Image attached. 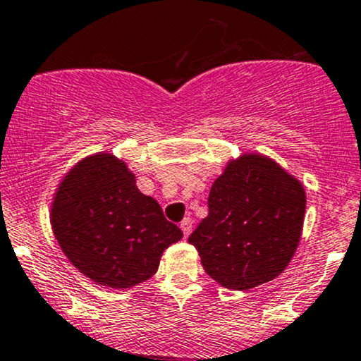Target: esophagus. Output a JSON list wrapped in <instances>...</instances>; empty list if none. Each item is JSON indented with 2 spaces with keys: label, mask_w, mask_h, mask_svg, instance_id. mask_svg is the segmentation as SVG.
Instances as JSON below:
<instances>
[{
  "label": "esophagus",
  "mask_w": 361,
  "mask_h": 361,
  "mask_svg": "<svg viewBox=\"0 0 361 361\" xmlns=\"http://www.w3.org/2000/svg\"><path fill=\"white\" fill-rule=\"evenodd\" d=\"M180 228H181V231H183L185 237H188V235H190V231H192V219L185 218L183 221L180 223Z\"/></svg>",
  "instance_id": "obj_1"
}]
</instances>
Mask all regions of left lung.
I'll return each mask as SVG.
<instances>
[{
	"instance_id": "1",
	"label": "left lung",
	"mask_w": 361,
	"mask_h": 361,
	"mask_svg": "<svg viewBox=\"0 0 361 361\" xmlns=\"http://www.w3.org/2000/svg\"><path fill=\"white\" fill-rule=\"evenodd\" d=\"M209 214L188 237L219 286L249 290L276 279L302 233L306 192L276 161L244 152L212 183Z\"/></svg>"
}]
</instances>
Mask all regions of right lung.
<instances>
[{
    "label": "right lung",
    "instance_id": "add662e5",
    "mask_svg": "<svg viewBox=\"0 0 361 361\" xmlns=\"http://www.w3.org/2000/svg\"><path fill=\"white\" fill-rule=\"evenodd\" d=\"M51 230L67 259L94 283L130 289L154 276L161 256L183 231L155 199L143 195L123 159L97 152L60 180Z\"/></svg>",
    "mask_w": 361,
    "mask_h": 361
}]
</instances>
